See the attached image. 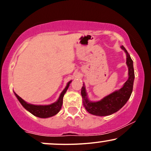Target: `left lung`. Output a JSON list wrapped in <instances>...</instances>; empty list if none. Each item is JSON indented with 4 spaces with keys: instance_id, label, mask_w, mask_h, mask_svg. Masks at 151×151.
Wrapping results in <instances>:
<instances>
[{
    "instance_id": "8db88e82",
    "label": "left lung",
    "mask_w": 151,
    "mask_h": 151,
    "mask_svg": "<svg viewBox=\"0 0 151 151\" xmlns=\"http://www.w3.org/2000/svg\"><path fill=\"white\" fill-rule=\"evenodd\" d=\"M121 48L126 55V65L129 69V78L120 89L114 91L98 101H91L88 98L84 84L81 87L83 105L89 114L99 116L111 115L122 108L129 99L133 91L135 74L133 60L124 46Z\"/></svg>"
}]
</instances>
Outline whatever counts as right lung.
Wrapping results in <instances>:
<instances>
[{"label": "right lung", "instance_id": "right-lung-1", "mask_svg": "<svg viewBox=\"0 0 151 151\" xmlns=\"http://www.w3.org/2000/svg\"><path fill=\"white\" fill-rule=\"evenodd\" d=\"M72 82V80L69 81L67 84V86L64 89L63 91H62L60 95V97L57 101L54 102V103L51 104L49 105H34L31 104L27 103L25 101H24L21 97L18 96L16 93L14 92L15 96L21 104L22 106L25 108L26 110L28 111L30 113H31L32 115L35 116L39 118H42V119H45V118L52 117L53 116L56 115L60 111L62 108V103H63V97L64 95L68 89L69 86H70V83Z\"/></svg>", "mask_w": 151, "mask_h": 151}]
</instances>
